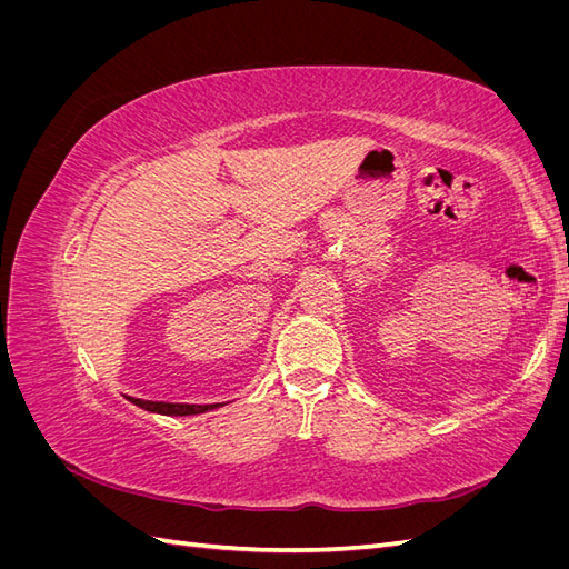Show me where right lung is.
I'll return each instance as SVG.
<instances>
[{"label": "right lung", "mask_w": 569, "mask_h": 569, "mask_svg": "<svg viewBox=\"0 0 569 569\" xmlns=\"http://www.w3.org/2000/svg\"><path fill=\"white\" fill-rule=\"evenodd\" d=\"M128 401H132L134 406H140L144 410H149V412H161V416H199V412L218 408V403H206V406H197V403H166V401L132 399V396H128Z\"/></svg>", "instance_id": "1"}]
</instances>
